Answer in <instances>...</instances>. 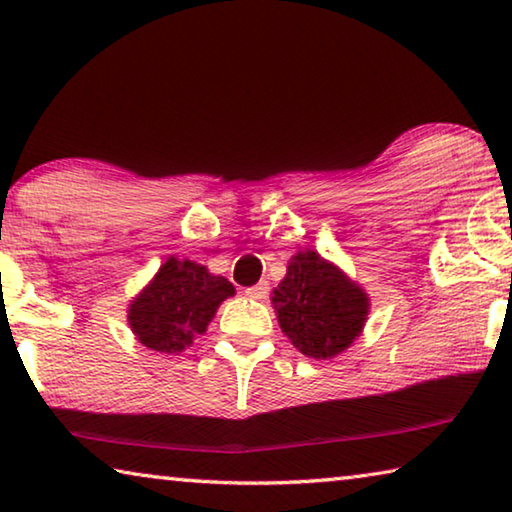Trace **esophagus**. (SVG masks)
Masks as SVG:
<instances>
[{"label":"esophagus","instance_id":"34e87169","mask_svg":"<svg viewBox=\"0 0 512 512\" xmlns=\"http://www.w3.org/2000/svg\"><path fill=\"white\" fill-rule=\"evenodd\" d=\"M267 290H270V286H267V281H258L256 286H249V288L245 290V295L251 297V300H265Z\"/></svg>","mask_w":512,"mask_h":512}]
</instances>
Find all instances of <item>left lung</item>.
Segmentation results:
<instances>
[{
	"instance_id": "obj_1",
	"label": "left lung",
	"mask_w": 512,
	"mask_h": 512,
	"mask_svg": "<svg viewBox=\"0 0 512 512\" xmlns=\"http://www.w3.org/2000/svg\"><path fill=\"white\" fill-rule=\"evenodd\" d=\"M272 304L283 334L313 359H332L350 348L371 309L364 290L313 249L290 258Z\"/></svg>"
}]
</instances>
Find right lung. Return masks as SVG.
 <instances>
[{
  "mask_svg": "<svg viewBox=\"0 0 512 512\" xmlns=\"http://www.w3.org/2000/svg\"><path fill=\"white\" fill-rule=\"evenodd\" d=\"M235 295L229 279L194 261L167 258L153 281L132 300L128 322L137 341L164 355H178L206 332L217 306Z\"/></svg>",
  "mask_w": 512,
  "mask_h": 512,
  "instance_id": "obj_1",
  "label": "right lung"
}]
</instances>
